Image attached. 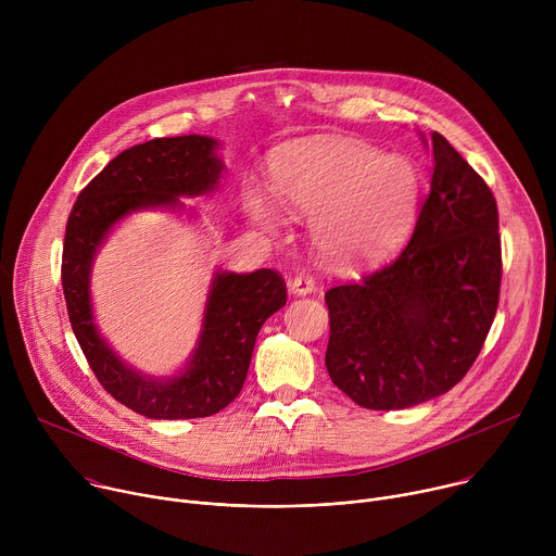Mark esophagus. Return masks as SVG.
<instances>
[{"label":"esophagus","instance_id":"obj_1","mask_svg":"<svg viewBox=\"0 0 556 556\" xmlns=\"http://www.w3.org/2000/svg\"><path fill=\"white\" fill-rule=\"evenodd\" d=\"M314 288H316V283H314V279L309 275H296L290 281V290L294 294H309V292H314Z\"/></svg>","mask_w":556,"mask_h":556}]
</instances>
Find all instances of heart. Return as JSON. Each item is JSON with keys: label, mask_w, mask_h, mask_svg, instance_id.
I'll list each match as a JSON object with an SVG mask.
<instances>
[{"label": "heart", "mask_w": 556, "mask_h": 556, "mask_svg": "<svg viewBox=\"0 0 556 556\" xmlns=\"http://www.w3.org/2000/svg\"><path fill=\"white\" fill-rule=\"evenodd\" d=\"M270 178L277 200L316 215L319 247L341 262H369L403 240L420 198L414 163L358 140H307L275 153ZM247 213L268 230L281 222L260 191L244 193Z\"/></svg>", "instance_id": "obj_1"}]
</instances>
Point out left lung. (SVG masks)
Listing matches in <instances>:
<instances>
[{
	"instance_id": "8db88e82",
	"label": "left lung",
	"mask_w": 556,
	"mask_h": 556,
	"mask_svg": "<svg viewBox=\"0 0 556 556\" xmlns=\"http://www.w3.org/2000/svg\"><path fill=\"white\" fill-rule=\"evenodd\" d=\"M431 191L389 264L326 292L332 382L365 409H405L455 387L480 356L500 305L497 202L433 131Z\"/></svg>"
}]
</instances>
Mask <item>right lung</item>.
<instances>
[{"label": "right lung", "mask_w": 556, "mask_h": 556, "mask_svg": "<svg viewBox=\"0 0 556 556\" xmlns=\"http://www.w3.org/2000/svg\"><path fill=\"white\" fill-rule=\"evenodd\" d=\"M206 136L153 138L121 151L81 191L65 224L61 286L74 337L94 376L114 401L153 420L206 418L242 391L255 339L286 305V281L277 270L217 273L206 303L200 345L187 371L151 380L125 367L99 337L90 305V266L108 230L142 206H176L178 195L211 191L222 165Z\"/></svg>", "instance_id": "add662e5"}]
</instances>
